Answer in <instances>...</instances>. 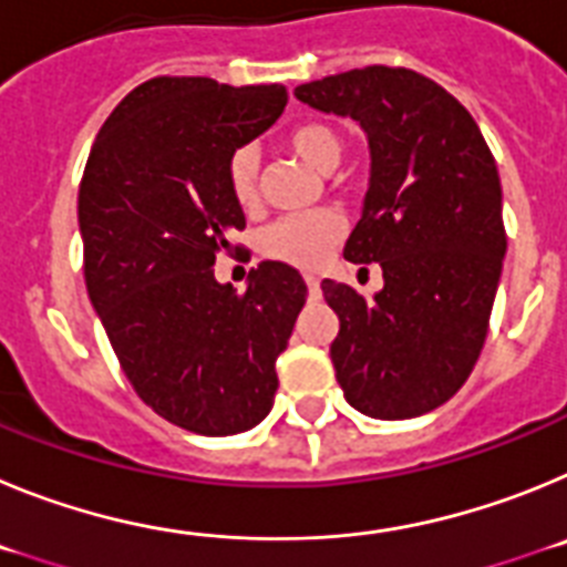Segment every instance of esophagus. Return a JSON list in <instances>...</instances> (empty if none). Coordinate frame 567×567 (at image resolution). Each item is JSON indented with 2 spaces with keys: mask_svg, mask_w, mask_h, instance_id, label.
<instances>
[{
  "mask_svg": "<svg viewBox=\"0 0 567 567\" xmlns=\"http://www.w3.org/2000/svg\"><path fill=\"white\" fill-rule=\"evenodd\" d=\"M303 280H307V287H309V298H320V280L315 278V275H303Z\"/></svg>",
  "mask_w": 567,
  "mask_h": 567,
  "instance_id": "1",
  "label": "esophagus"
}]
</instances>
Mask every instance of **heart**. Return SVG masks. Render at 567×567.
I'll use <instances>...</instances> for the list:
<instances>
[{
	"label": "heart",
	"mask_w": 567,
	"mask_h": 567,
	"mask_svg": "<svg viewBox=\"0 0 567 567\" xmlns=\"http://www.w3.org/2000/svg\"><path fill=\"white\" fill-rule=\"evenodd\" d=\"M287 150L318 173H332L340 164V155H343L340 135L323 122H307L289 130ZM258 153L249 144L229 155V189H233L235 202L240 207H252L255 198H258ZM340 238H343V218L338 213L287 215V218H280L272 227L264 229L260 252L272 260L309 269L318 267Z\"/></svg>",
	"instance_id": "1"
}]
</instances>
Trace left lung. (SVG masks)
Segmentation results:
<instances>
[{
    "label": "left lung",
    "mask_w": 567,
    "mask_h": 567,
    "mask_svg": "<svg viewBox=\"0 0 567 567\" xmlns=\"http://www.w3.org/2000/svg\"><path fill=\"white\" fill-rule=\"evenodd\" d=\"M295 96L358 122L372 158L343 258L378 260L383 289L320 284L340 318L334 378L365 417H420L460 392L488 332L508 244L494 155L468 110L414 70H349Z\"/></svg>",
    "instance_id": "1"
}]
</instances>
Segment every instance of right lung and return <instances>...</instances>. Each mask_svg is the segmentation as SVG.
Listing matches in <instances>:
<instances>
[{"instance_id": "right-lung-1", "label": "right lung", "mask_w": 567, "mask_h": 567, "mask_svg": "<svg viewBox=\"0 0 567 567\" xmlns=\"http://www.w3.org/2000/svg\"><path fill=\"white\" fill-rule=\"evenodd\" d=\"M284 107V84L150 79L99 130L79 187L84 280L115 358L155 414L207 437L267 417L275 360L307 303L300 272L280 260L258 264L247 292L213 269L247 227L229 155Z\"/></svg>"}]
</instances>
